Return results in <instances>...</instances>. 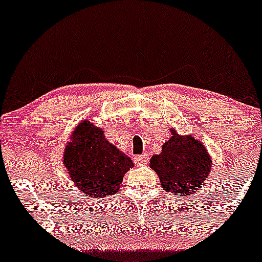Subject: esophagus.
<instances>
[{
    "instance_id": "obj_1",
    "label": "esophagus",
    "mask_w": 262,
    "mask_h": 262,
    "mask_svg": "<svg viewBox=\"0 0 262 262\" xmlns=\"http://www.w3.org/2000/svg\"><path fill=\"white\" fill-rule=\"evenodd\" d=\"M148 162V155L147 154H142V155H137L136 157H135V164L139 165V166H142V165H146Z\"/></svg>"
}]
</instances>
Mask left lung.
<instances>
[{
    "instance_id": "left-lung-1",
    "label": "left lung",
    "mask_w": 262,
    "mask_h": 262,
    "mask_svg": "<svg viewBox=\"0 0 262 262\" xmlns=\"http://www.w3.org/2000/svg\"><path fill=\"white\" fill-rule=\"evenodd\" d=\"M150 166L160 177L168 193L187 196L198 191L211 170L210 155L199 140L180 136L172 130V137L162 146L160 155H154Z\"/></svg>"
}]
</instances>
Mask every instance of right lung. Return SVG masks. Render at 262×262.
I'll list each match as a JSON object with an SVG mask.
<instances>
[{
  "label": "right lung",
  "mask_w": 262,
  "mask_h": 262,
  "mask_svg": "<svg viewBox=\"0 0 262 262\" xmlns=\"http://www.w3.org/2000/svg\"><path fill=\"white\" fill-rule=\"evenodd\" d=\"M63 164L75 186L90 200L102 199L119 191L122 177L134 166L103 136V131L89 121L76 127L64 148Z\"/></svg>",
  "instance_id": "1"
}]
</instances>
